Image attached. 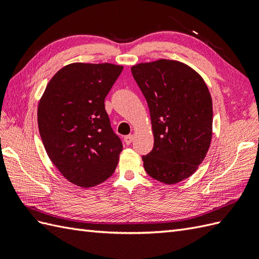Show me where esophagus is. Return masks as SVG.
<instances>
[{
	"label": "esophagus",
	"mask_w": 259,
	"mask_h": 259,
	"mask_svg": "<svg viewBox=\"0 0 259 259\" xmlns=\"http://www.w3.org/2000/svg\"><path fill=\"white\" fill-rule=\"evenodd\" d=\"M132 140H134V136L132 135H129V136H125L124 138H123V141H124V143L125 144H131V142H132Z\"/></svg>",
	"instance_id": "obj_1"
}]
</instances>
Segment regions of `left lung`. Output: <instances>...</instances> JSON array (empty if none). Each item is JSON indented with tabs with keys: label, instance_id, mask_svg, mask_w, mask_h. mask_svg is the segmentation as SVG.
<instances>
[{
	"label": "left lung",
	"instance_id": "left-lung-1",
	"mask_svg": "<svg viewBox=\"0 0 259 259\" xmlns=\"http://www.w3.org/2000/svg\"><path fill=\"white\" fill-rule=\"evenodd\" d=\"M150 109L154 147L143 166L154 180L173 185L201 164L212 138V99L203 78L180 61L160 59L131 68Z\"/></svg>",
	"mask_w": 259,
	"mask_h": 259
}]
</instances>
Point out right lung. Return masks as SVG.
<instances>
[{
  "label": "right lung",
  "instance_id": "1",
  "mask_svg": "<svg viewBox=\"0 0 259 259\" xmlns=\"http://www.w3.org/2000/svg\"><path fill=\"white\" fill-rule=\"evenodd\" d=\"M123 69L111 63H71L50 79L38 105L46 152L72 184L90 188L105 182L122 151L111 129L105 97Z\"/></svg>",
  "mask_w": 259,
  "mask_h": 259
}]
</instances>
